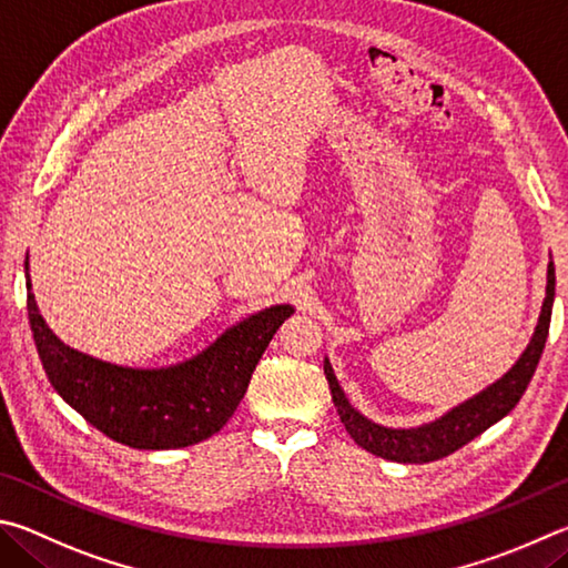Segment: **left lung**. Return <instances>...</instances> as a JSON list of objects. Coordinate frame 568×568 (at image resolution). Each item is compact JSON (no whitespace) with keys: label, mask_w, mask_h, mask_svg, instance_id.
<instances>
[{"label":"left lung","mask_w":568,"mask_h":568,"mask_svg":"<svg viewBox=\"0 0 568 568\" xmlns=\"http://www.w3.org/2000/svg\"><path fill=\"white\" fill-rule=\"evenodd\" d=\"M554 286L556 274L554 262H549V274H546V300L539 314V324H536V332L529 346H526L524 354L519 356V362H516L499 382L486 386L484 392L471 396V399H466L459 406H454L452 412H446L436 422L414 426V429H389V426L374 424L366 419V416H362L349 404V399H346L344 389L339 382H336L329 359H324V374L326 382H329L334 406L336 412H339V419L352 439L359 444L362 449L382 456V459L399 464H429L436 459H444V456L454 454L456 449H462L464 444H469L476 436L484 434L491 424L501 422L504 416L519 404L526 386H529L536 372V366H539L551 324Z\"/></svg>","instance_id":"8db88e82"}]
</instances>
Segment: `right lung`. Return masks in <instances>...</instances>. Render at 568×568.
<instances>
[{"label":"right lung","instance_id":"obj_1","mask_svg":"<svg viewBox=\"0 0 568 568\" xmlns=\"http://www.w3.org/2000/svg\"><path fill=\"white\" fill-rule=\"evenodd\" d=\"M27 312L49 382L72 409L132 449H182L209 439L229 422L294 306L276 304L252 314L194 359L166 369H129L69 349L39 314L29 272Z\"/></svg>","mask_w":568,"mask_h":568}]
</instances>
